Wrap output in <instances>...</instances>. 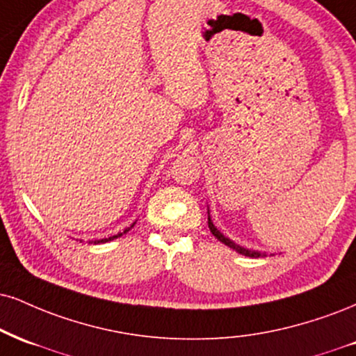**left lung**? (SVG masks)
I'll return each instance as SVG.
<instances>
[{"label":"left lung","instance_id":"left-lung-1","mask_svg":"<svg viewBox=\"0 0 356 356\" xmlns=\"http://www.w3.org/2000/svg\"><path fill=\"white\" fill-rule=\"evenodd\" d=\"M209 229H211V232L216 235L217 241H220L222 243H225L227 247L234 248V250L238 252V254H242V255H245V257H254V259H259V257H265V254H260V252H257V250H248V248L242 247V245H237V243H235L234 241H230L229 237H225V235L222 234L216 225H213V222L211 220V216H209Z\"/></svg>","mask_w":356,"mask_h":356}]
</instances>
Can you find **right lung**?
I'll return each instance as SVG.
<instances>
[{"label": "right lung", "mask_w": 356, "mask_h": 356, "mask_svg": "<svg viewBox=\"0 0 356 356\" xmlns=\"http://www.w3.org/2000/svg\"><path fill=\"white\" fill-rule=\"evenodd\" d=\"M134 224H136V222H134ZM134 224H132L131 227H127V229L124 230V232H121V234H118V235H113V237H108V238H101V241H91V243H104V242H111V241H114V238L121 237L122 234H127V232H129V230L132 229V227H134Z\"/></svg>", "instance_id": "1"}]
</instances>
